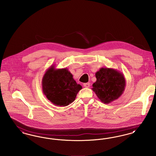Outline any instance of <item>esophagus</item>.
<instances>
[{"label":"esophagus","mask_w":156,"mask_h":156,"mask_svg":"<svg viewBox=\"0 0 156 156\" xmlns=\"http://www.w3.org/2000/svg\"><path fill=\"white\" fill-rule=\"evenodd\" d=\"M83 86L84 87H86V88H88L90 87V83H84L83 84Z\"/></svg>","instance_id":"obj_1"}]
</instances>
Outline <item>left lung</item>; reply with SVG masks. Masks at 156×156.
<instances>
[{"label": "left lung", "instance_id": "1", "mask_svg": "<svg viewBox=\"0 0 156 156\" xmlns=\"http://www.w3.org/2000/svg\"><path fill=\"white\" fill-rule=\"evenodd\" d=\"M92 90L101 101L109 104L120 97L126 86L124 75L112 68H101L95 73Z\"/></svg>", "mask_w": 156, "mask_h": 156}]
</instances>
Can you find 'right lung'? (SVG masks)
I'll use <instances>...</instances> for the list:
<instances>
[{"label":"right lung","mask_w":156,"mask_h":156,"mask_svg":"<svg viewBox=\"0 0 156 156\" xmlns=\"http://www.w3.org/2000/svg\"><path fill=\"white\" fill-rule=\"evenodd\" d=\"M42 88L48 100L55 105L65 107L75 101L82 87L77 84L68 69H57L52 65L42 77Z\"/></svg>","instance_id":"obj_1"}]
</instances>
